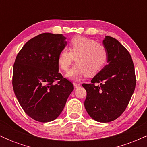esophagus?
<instances>
[{"instance_id":"34e87169","label":"esophagus","mask_w":147,"mask_h":147,"mask_svg":"<svg viewBox=\"0 0 147 147\" xmlns=\"http://www.w3.org/2000/svg\"><path fill=\"white\" fill-rule=\"evenodd\" d=\"M73 86H74V87L75 88H79V87H80V84H79V83H77V82H74L73 83Z\"/></svg>"}]
</instances>
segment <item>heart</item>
<instances>
[{"instance_id":"heart-1","label":"heart","mask_w":147,"mask_h":147,"mask_svg":"<svg viewBox=\"0 0 147 147\" xmlns=\"http://www.w3.org/2000/svg\"><path fill=\"white\" fill-rule=\"evenodd\" d=\"M68 50L63 49L61 51L57 62L61 70L67 71L75 59L76 63L66 75L70 79H77L84 75L87 77L95 75L107 62L106 47L87 37H73L69 43Z\"/></svg>"}]
</instances>
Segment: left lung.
Instances as JSON below:
<instances>
[{"instance_id":"left-lung-1","label":"left lung","mask_w":147,"mask_h":147,"mask_svg":"<svg viewBox=\"0 0 147 147\" xmlns=\"http://www.w3.org/2000/svg\"><path fill=\"white\" fill-rule=\"evenodd\" d=\"M103 45L108 51L107 65L90 84L84 106L89 115L99 122H112L125 111L132 97L136 79L131 55L115 38L106 36Z\"/></svg>"}]
</instances>
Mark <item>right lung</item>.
<instances>
[{
	"instance_id": "add662e5",
	"label": "right lung",
	"mask_w": 147,
	"mask_h": 147,
	"mask_svg": "<svg viewBox=\"0 0 147 147\" xmlns=\"http://www.w3.org/2000/svg\"><path fill=\"white\" fill-rule=\"evenodd\" d=\"M65 39L63 34H41L27 42L15 59V95L25 113L38 122L57 119L74 89L59 72L57 59Z\"/></svg>"
}]
</instances>
